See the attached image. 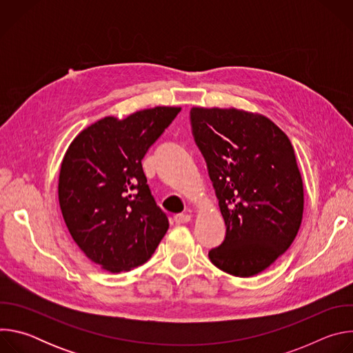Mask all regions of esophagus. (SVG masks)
Segmentation results:
<instances>
[{"label": "esophagus", "mask_w": 353, "mask_h": 353, "mask_svg": "<svg viewBox=\"0 0 353 353\" xmlns=\"http://www.w3.org/2000/svg\"><path fill=\"white\" fill-rule=\"evenodd\" d=\"M191 221V216L190 215H184V214H177L174 215V222L177 225H183V223H187Z\"/></svg>", "instance_id": "1"}]
</instances>
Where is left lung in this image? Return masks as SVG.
Listing matches in <instances>:
<instances>
[{
  "label": "left lung",
  "mask_w": 353,
  "mask_h": 353,
  "mask_svg": "<svg viewBox=\"0 0 353 353\" xmlns=\"http://www.w3.org/2000/svg\"><path fill=\"white\" fill-rule=\"evenodd\" d=\"M190 114L226 223L223 243L208 257L226 274L254 276L290 247L303 218L294 149L260 113L195 106Z\"/></svg>",
  "instance_id": "8db88e82"
}]
</instances>
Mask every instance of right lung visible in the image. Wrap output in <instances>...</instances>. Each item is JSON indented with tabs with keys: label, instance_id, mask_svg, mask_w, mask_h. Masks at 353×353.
Here are the masks:
<instances>
[{
	"label": "right lung",
	"instance_id": "right-lung-1",
	"mask_svg": "<svg viewBox=\"0 0 353 353\" xmlns=\"http://www.w3.org/2000/svg\"><path fill=\"white\" fill-rule=\"evenodd\" d=\"M157 106L123 120L100 119L70 143L61 162L59 201L83 254L112 274L145 264L169 229L142 170V158L180 113Z\"/></svg>",
	"mask_w": 353,
	"mask_h": 353
}]
</instances>
